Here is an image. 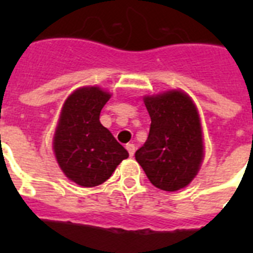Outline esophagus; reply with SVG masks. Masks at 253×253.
Returning a JSON list of instances; mask_svg holds the SVG:
<instances>
[{"instance_id": "esophagus-1", "label": "esophagus", "mask_w": 253, "mask_h": 253, "mask_svg": "<svg viewBox=\"0 0 253 253\" xmlns=\"http://www.w3.org/2000/svg\"><path fill=\"white\" fill-rule=\"evenodd\" d=\"M126 150L128 151V154H130V156H134V154H135V144H132V143H128V144H126Z\"/></svg>"}]
</instances>
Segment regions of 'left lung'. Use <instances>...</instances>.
Segmentation results:
<instances>
[{
    "label": "left lung",
    "mask_w": 253,
    "mask_h": 253,
    "mask_svg": "<svg viewBox=\"0 0 253 253\" xmlns=\"http://www.w3.org/2000/svg\"><path fill=\"white\" fill-rule=\"evenodd\" d=\"M151 117L146 143L135 152L151 184L176 192L192 182L204 160V139L198 110L181 90L144 97Z\"/></svg>",
    "instance_id": "left-lung-1"
}]
</instances>
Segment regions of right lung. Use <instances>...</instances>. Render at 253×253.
Returning <instances> with one entry per match:
<instances>
[{
  "instance_id": "1",
  "label": "right lung",
  "mask_w": 253,
  "mask_h": 253,
  "mask_svg": "<svg viewBox=\"0 0 253 253\" xmlns=\"http://www.w3.org/2000/svg\"><path fill=\"white\" fill-rule=\"evenodd\" d=\"M110 93L98 86H84L69 95L61 109L53 136V152L69 180L93 188L109 178L128 158L111 132L99 122Z\"/></svg>"
}]
</instances>
